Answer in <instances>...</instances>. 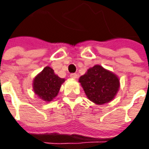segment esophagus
Returning <instances> with one entry per match:
<instances>
[{
	"instance_id": "34e87169",
	"label": "esophagus",
	"mask_w": 149,
	"mask_h": 149,
	"mask_svg": "<svg viewBox=\"0 0 149 149\" xmlns=\"http://www.w3.org/2000/svg\"><path fill=\"white\" fill-rule=\"evenodd\" d=\"M70 77L71 78V79H76L77 78V74H70Z\"/></svg>"
}]
</instances>
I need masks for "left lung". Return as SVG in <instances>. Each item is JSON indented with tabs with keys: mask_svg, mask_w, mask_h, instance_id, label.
<instances>
[{
	"mask_svg": "<svg viewBox=\"0 0 149 149\" xmlns=\"http://www.w3.org/2000/svg\"><path fill=\"white\" fill-rule=\"evenodd\" d=\"M79 82L88 99L100 105L110 102L119 89V79L117 75L99 65L89 68L79 78Z\"/></svg>",
	"mask_w": 149,
	"mask_h": 149,
	"instance_id": "1",
	"label": "left lung"
}]
</instances>
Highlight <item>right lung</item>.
<instances>
[{"label": "right lung", "instance_id": "right-lung-1", "mask_svg": "<svg viewBox=\"0 0 149 149\" xmlns=\"http://www.w3.org/2000/svg\"><path fill=\"white\" fill-rule=\"evenodd\" d=\"M65 79H61L54 74L53 69L49 66L37 74L33 80V89L36 95L45 101H51L60 91Z\"/></svg>", "mask_w": 149, "mask_h": 149}]
</instances>
